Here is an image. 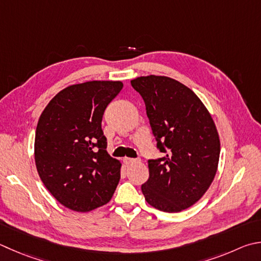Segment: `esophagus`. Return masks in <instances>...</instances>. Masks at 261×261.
I'll return each mask as SVG.
<instances>
[{
  "instance_id": "esophagus-1",
  "label": "esophagus",
  "mask_w": 261,
  "mask_h": 261,
  "mask_svg": "<svg viewBox=\"0 0 261 261\" xmlns=\"http://www.w3.org/2000/svg\"><path fill=\"white\" fill-rule=\"evenodd\" d=\"M123 162H124V164L129 165V164H134L137 162L136 159H130V158H124L123 159Z\"/></svg>"
}]
</instances>
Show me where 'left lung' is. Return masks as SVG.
Returning a JSON list of instances; mask_svg holds the SVG:
<instances>
[{"instance_id": "8db88e82", "label": "left lung", "mask_w": 261, "mask_h": 261, "mask_svg": "<svg viewBox=\"0 0 261 261\" xmlns=\"http://www.w3.org/2000/svg\"><path fill=\"white\" fill-rule=\"evenodd\" d=\"M131 85L144 99L156 147L141 185L147 203L180 212L200 200L216 176L220 141L209 112L186 85L167 76H141Z\"/></svg>"}]
</instances>
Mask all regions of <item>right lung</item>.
Wrapping results in <instances>:
<instances>
[{
	"mask_svg": "<svg viewBox=\"0 0 261 261\" xmlns=\"http://www.w3.org/2000/svg\"><path fill=\"white\" fill-rule=\"evenodd\" d=\"M123 88L120 81L70 85L44 108L35 134V164L57 201L77 212L106 204L120 181L121 163L106 151L101 129L107 106Z\"/></svg>",
	"mask_w": 261,
	"mask_h": 261,
	"instance_id": "add662e5",
	"label": "right lung"
}]
</instances>
